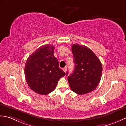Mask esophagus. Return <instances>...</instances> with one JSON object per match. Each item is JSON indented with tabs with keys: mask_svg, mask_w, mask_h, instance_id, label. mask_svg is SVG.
I'll return each instance as SVG.
<instances>
[{
	"mask_svg": "<svg viewBox=\"0 0 126 126\" xmlns=\"http://www.w3.org/2000/svg\"><path fill=\"white\" fill-rule=\"evenodd\" d=\"M67 67H65V68H63V71L65 72L66 73V71H67Z\"/></svg>",
	"mask_w": 126,
	"mask_h": 126,
	"instance_id": "obj_1",
	"label": "esophagus"
}]
</instances>
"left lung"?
<instances>
[{"instance_id":"left-lung-1","label":"left lung","mask_w":126,"mask_h":126,"mask_svg":"<svg viewBox=\"0 0 126 126\" xmlns=\"http://www.w3.org/2000/svg\"><path fill=\"white\" fill-rule=\"evenodd\" d=\"M73 62V73L68 77L72 90L78 94H88L95 89L101 80L102 65L92 51L86 46L74 44L72 46ZM68 72L66 73L67 76Z\"/></svg>"}]
</instances>
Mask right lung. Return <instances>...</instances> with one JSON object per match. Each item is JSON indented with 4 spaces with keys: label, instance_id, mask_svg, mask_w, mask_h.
<instances>
[{
    "label": "right lung",
    "instance_id": "obj_1",
    "mask_svg": "<svg viewBox=\"0 0 126 126\" xmlns=\"http://www.w3.org/2000/svg\"><path fill=\"white\" fill-rule=\"evenodd\" d=\"M54 46H42L27 60L24 68L26 81L36 93L46 95L55 90L59 80L65 76L54 56Z\"/></svg>",
    "mask_w": 126,
    "mask_h": 126
}]
</instances>
